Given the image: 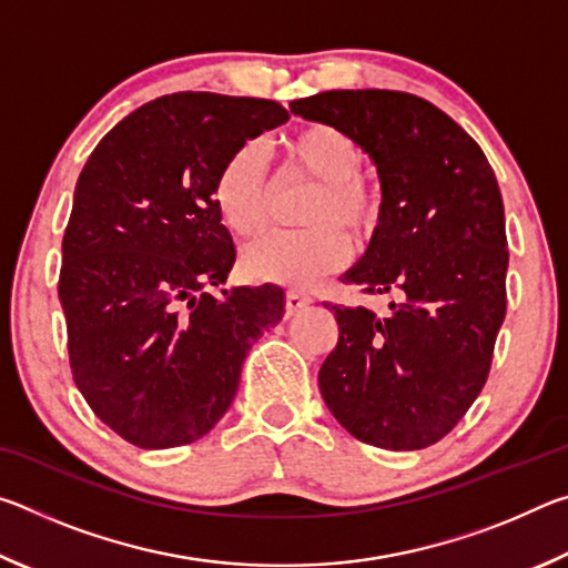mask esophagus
I'll use <instances>...</instances> for the list:
<instances>
[{"label":"esophagus","instance_id":"1","mask_svg":"<svg viewBox=\"0 0 568 568\" xmlns=\"http://www.w3.org/2000/svg\"><path fill=\"white\" fill-rule=\"evenodd\" d=\"M311 303H313V297H311V295H305V293L287 291V295H285V311H287V313H297V311H303V307H307Z\"/></svg>","mask_w":568,"mask_h":568}]
</instances>
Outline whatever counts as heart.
<instances>
[{"label": "heart", "instance_id": "heart-1", "mask_svg": "<svg viewBox=\"0 0 568 568\" xmlns=\"http://www.w3.org/2000/svg\"><path fill=\"white\" fill-rule=\"evenodd\" d=\"M285 170L315 182L303 223L295 233H275L247 245L243 271L250 281L307 287L338 271L351 253L341 227L355 240H368L381 223V190L361 175L365 152L338 124L313 122L283 142ZM273 180L257 142L237 148L220 168L213 197L223 223L240 237L261 235L267 225Z\"/></svg>", "mask_w": 568, "mask_h": 568}]
</instances>
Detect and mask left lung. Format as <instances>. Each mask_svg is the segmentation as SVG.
I'll use <instances>...</instances> for the list:
<instances>
[{"instance_id":"obj_1","label":"left lung","mask_w":568,"mask_h":568,"mask_svg":"<svg viewBox=\"0 0 568 568\" xmlns=\"http://www.w3.org/2000/svg\"><path fill=\"white\" fill-rule=\"evenodd\" d=\"M291 110L338 124L376 162L381 223L341 281L398 297L388 318L325 303L338 321L318 373L325 406L368 446H434L484 388L506 315V217L494 168L460 124L408 92L331 90Z\"/></svg>"}]
</instances>
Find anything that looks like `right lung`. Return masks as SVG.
Instances as JSON below:
<instances>
[{
    "label": "right lung",
    "instance_id": "obj_1",
    "mask_svg": "<svg viewBox=\"0 0 568 568\" xmlns=\"http://www.w3.org/2000/svg\"><path fill=\"white\" fill-rule=\"evenodd\" d=\"M287 118L273 100L165 94L114 124L80 172L57 287L70 368L132 446L203 438L233 403L250 345L283 318L271 283L194 293L235 263L213 197L220 168Z\"/></svg>",
    "mask_w": 568,
    "mask_h": 568
}]
</instances>
